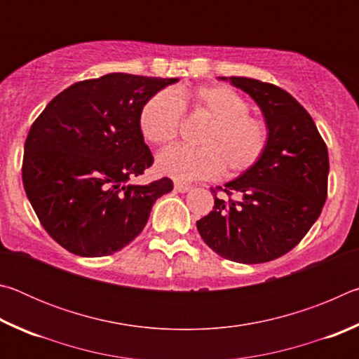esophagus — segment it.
Masks as SVG:
<instances>
[{
    "instance_id": "34e87169",
    "label": "esophagus",
    "mask_w": 359,
    "mask_h": 359,
    "mask_svg": "<svg viewBox=\"0 0 359 359\" xmlns=\"http://www.w3.org/2000/svg\"><path fill=\"white\" fill-rule=\"evenodd\" d=\"M174 188H175V190H177L179 193H187V191H190V190H191V187H190V185L182 184V182H175V184H174Z\"/></svg>"
}]
</instances>
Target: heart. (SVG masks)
<instances>
[{
  "label": "heart",
  "instance_id": "obj_1",
  "mask_svg": "<svg viewBox=\"0 0 359 359\" xmlns=\"http://www.w3.org/2000/svg\"><path fill=\"white\" fill-rule=\"evenodd\" d=\"M193 112L209 118L199 131V147H169L156 158L161 174L182 182L210 179L220 174L238 175L255 166L264 154L269 131L261 118L248 115L244 96L226 85L199 87L179 96L169 88L145 101L139 114V128L149 142L165 145L179 135L184 118V101Z\"/></svg>",
  "mask_w": 359,
  "mask_h": 359
}]
</instances>
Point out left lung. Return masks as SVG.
I'll return each instance as SVG.
<instances>
[{
	"instance_id": "8db88e82",
	"label": "left lung",
	"mask_w": 359,
	"mask_h": 359,
	"mask_svg": "<svg viewBox=\"0 0 359 359\" xmlns=\"http://www.w3.org/2000/svg\"><path fill=\"white\" fill-rule=\"evenodd\" d=\"M241 88L263 112L269 139L258 163L223 191L214 210L196 222L203 241L220 257L258 264L288 253L321 214L327 194V149L309 112L285 90L248 77H220Z\"/></svg>"
}]
</instances>
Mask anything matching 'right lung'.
I'll use <instances>...</instances> for the list:
<instances>
[{
  "label": "right lung",
  "instance_id": "obj_1",
  "mask_svg": "<svg viewBox=\"0 0 359 359\" xmlns=\"http://www.w3.org/2000/svg\"><path fill=\"white\" fill-rule=\"evenodd\" d=\"M179 79L111 72L72 83L29 128L22 179L39 222L53 241L85 258L118 252L141 234L163 177L133 185L154 163L139 128L151 95Z\"/></svg>",
  "mask_w": 359,
  "mask_h": 359
}]
</instances>
